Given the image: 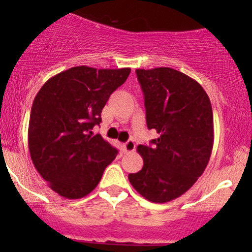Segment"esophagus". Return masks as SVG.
<instances>
[{
	"label": "esophagus",
	"instance_id": "1",
	"mask_svg": "<svg viewBox=\"0 0 252 252\" xmlns=\"http://www.w3.org/2000/svg\"><path fill=\"white\" fill-rule=\"evenodd\" d=\"M123 150L126 153H130V152H134L135 150V143H134V141L132 140H129L128 142H126V143H123Z\"/></svg>",
	"mask_w": 252,
	"mask_h": 252
}]
</instances>
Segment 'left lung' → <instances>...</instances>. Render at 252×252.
<instances>
[{"instance_id": "1", "label": "left lung", "mask_w": 252, "mask_h": 252, "mask_svg": "<svg viewBox=\"0 0 252 252\" xmlns=\"http://www.w3.org/2000/svg\"><path fill=\"white\" fill-rule=\"evenodd\" d=\"M144 94L148 129L158 137L137 147L140 172L132 187L152 202H167L187 192L204 173L213 148L210 98L196 80L170 67L136 70Z\"/></svg>"}]
</instances>
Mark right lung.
Returning <instances> with one entry per match:
<instances>
[{
  "instance_id": "add662e5",
  "label": "right lung",
  "mask_w": 252,
  "mask_h": 252,
  "mask_svg": "<svg viewBox=\"0 0 252 252\" xmlns=\"http://www.w3.org/2000/svg\"><path fill=\"white\" fill-rule=\"evenodd\" d=\"M130 71L76 66L48 79L34 98L28 126L31 158L48 186L63 198L91 193L116 158L117 149L91 130L102 122L110 94Z\"/></svg>"
}]
</instances>
